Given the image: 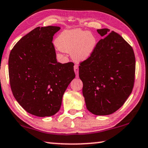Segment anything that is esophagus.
I'll use <instances>...</instances> for the list:
<instances>
[{
	"mask_svg": "<svg viewBox=\"0 0 148 148\" xmlns=\"http://www.w3.org/2000/svg\"><path fill=\"white\" fill-rule=\"evenodd\" d=\"M74 71L76 74V77H79V65H74Z\"/></svg>",
	"mask_w": 148,
	"mask_h": 148,
	"instance_id": "obj_1",
	"label": "esophagus"
}]
</instances>
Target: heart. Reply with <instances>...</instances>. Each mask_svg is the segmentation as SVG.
I'll list each match as a JSON object with an SVG mask.
<instances>
[{"instance_id":"heart-1","label":"heart","mask_w":148,"mask_h":148,"mask_svg":"<svg viewBox=\"0 0 148 148\" xmlns=\"http://www.w3.org/2000/svg\"><path fill=\"white\" fill-rule=\"evenodd\" d=\"M59 50L71 53L75 61H83L90 56L96 45L92 33L79 29L66 30L60 34L56 41Z\"/></svg>"}]
</instances>
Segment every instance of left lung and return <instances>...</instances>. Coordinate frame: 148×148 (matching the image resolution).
Here are the masks:
<instances>
[{
  "label": "left lung",
  "instance_id": "left-lung-1",
  "mask_svg": "<svg viewBox=\"0 0 148 148\" xmlns=\"http://www.w3.org/2000/svg\"><path fill=\"white\" fill-rule=\"evenodd\" d=\"M103 39L92 54L79 63V75L87 110L96 115L115 112L131 94L135 79L134 51L121 36L108 29H97Z\"/></svg>",
  "mask_w": 148,
  "mask_h": 148
}]
</instances>
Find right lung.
Wrapping results in <instances>:
<instances>
[{"mask_svg": "<svg viewBox=\"0 0 148 148\" xmlns=\"http://www.w3.org/2000/svg\"><path fill=\"white\" fill-rule=\"evenodd\" d=\"M60 27H38L19 40L8 60L10 84L14 98L38 117L56 114L62 97L75 77L73 62H58L54 44Z\"/></svg>", "mask_w": 148, "mask_h": 148, "instance_id": "right-lung-1", "label": "right lung"}]
</instances>
